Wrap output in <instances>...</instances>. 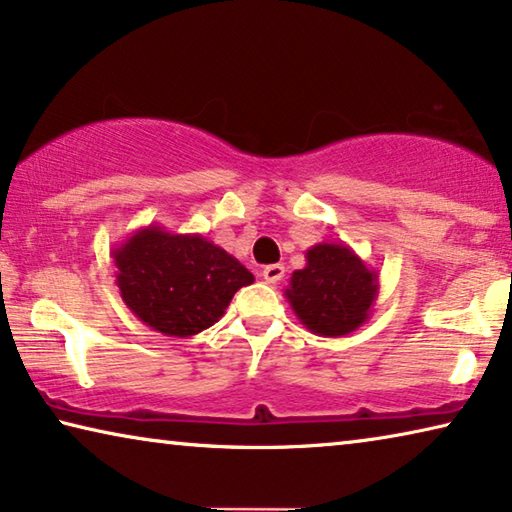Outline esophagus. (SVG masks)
Wrapping results in <instances>:
<instances>
[{
	"mask_svg": "<svg viewBox=\"0 0 512 512\" xmlns=\"http://www.w3.org/2000/svg\"><path fill=\"white\" fill-rule=\"evenodd\" d=\"M261 274H263V279H265L267 283H279V281L283 279V274H286V267L279 265V263L265 265Z\"/></svg>",
	"mask_w": 512,
	"mask_h": 512,
	"instance_id": "1",
	"label": "esophagus"
}]
</instances>
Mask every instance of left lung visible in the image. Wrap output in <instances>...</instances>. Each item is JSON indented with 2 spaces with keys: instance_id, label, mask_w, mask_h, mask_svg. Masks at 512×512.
<instances>
[{
  "instance_id": "left-lung-1",
  "label": "left lung",
  "mask_w": 512,
  "mask_h": 512,
  "mask_svg": "<svg viewBox=\"0 0 512 512\" xmlns=\"http://www.w3.org/2000/svg\"><path fill=\"white\" fill-rule=\"evenodd\" d=\"M380 293L377 272L343 242H320L306 249V265L295 270L286 300L309 332L345 336L371 318Z\"/></svg>"
}]
</instances>
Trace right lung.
<instances>
[{
    "label": "right lung",
    "mask_w": 512,
    "mask_h": 512,
    "mask_svg": "<svg viewBox=\"0 0 512 512\" xmlns=\"http://www.w3.org/2000/svg\"><path fill=\"white\" fill-rule=\"evenodd\" d=\"M116 286L128 309L155 332L187 338L215 325L242 286L254 283L238 258L201 233L148 224L112 249Z\"/></svg>",
    "instance_id": "obj_1"
}]
</instances>
